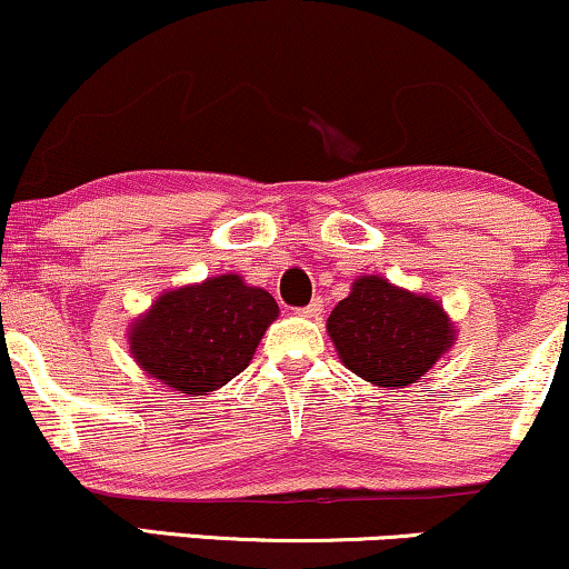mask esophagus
I'll list each match as a JSON object with an SVG mask.
<instances>
[{
  "label": "esophagus",
  "instance_id": "1",
  "mask_svg": "<svg viewBox=\"0 0 569 569\" xmlns=\"http://www.w3.org/2000/svg\"><path fill=\"white\" fill-rule=\"evenodd\" d=\"M321 311H325V300H321V298H313L311 303H308L306 308H300V317H306V319H317V317H321Z\"/></svg>",
  "mask_w": 569,
  "mask_h": 569
}]
</instances>
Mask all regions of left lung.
Listing matches in <instances>:
<instances>
[{
	"mask_svg": "<svg viewBox=\"0 0 569 569\" xmlns=\"http://www.w3.org/2000/svg\"><path fill=\"white\" fill-rule=\"evenodd\" d=\"M327 329L353 375L390 390L425 377L453 342L443 306L382 277L356 279L350 296L329 313Z\"/></svg>",
	"mask_w": 569,
	"mask_h": 569,
	"instance_id": "1",
	"label": "left lung"
}]
</instances>
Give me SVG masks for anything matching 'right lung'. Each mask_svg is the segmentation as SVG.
Returning <instances> with one entry per match:
<instances>
[{
	"label": "right lung",
	"instance_id": "1",
	"mask_svg": "<svg viewBox=\"0 0 569 569\" xmlns=\"http://www.w3.org/2000/svg\"><path fill=\"white\" fill-rule=\"evenodd\" d=\"M279 306L237 273L166 292L131 329V353L147 375L189 396H208L248 369Z\"/></svg>",
	"mask_w": 569,
	"mask_h": 569
}]
</instances>
